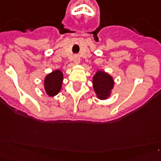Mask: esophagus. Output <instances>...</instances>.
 <instances>
[{"label": "esophagus", "mask_w": 161, "mask_h": 161, "mask_svg": "<svg viewBox=\"0 0 161 161\" xmlns=\"http://www.w3.org/2000/svg\"><path fill=\"white\" fill-rule=\"evenodd\" d=\"M73 62L75 64H79L80 62V58L79 56H74V58H73Z\"/></svg>", "instance_id": "obj_1"}]
</instances>
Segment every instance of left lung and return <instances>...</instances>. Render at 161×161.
Masks as SVG:
<instances>
[{
	"mask_svg": "<svg viewBox=\"0 0 161 161\" xmlns=\"http://www.w3.org/2000/svg\"><path fill=\"white\" fill-rule=\"evenodd\" d=\"M114 86L113 77L103 71H97L93 77V88L99 99H106L110 97Z\"/></svg>",
	"mask_w": 161,
	"mask_h": 161,
	"instance_id": "1",
	"label": "left lung"
}]
</instances>
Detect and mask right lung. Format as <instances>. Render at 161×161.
Masks as SVG:
<instances>
[{"label":"right lung","mask_w":161,"mask_h":161,"mask_svg":"<svg viewBox=\"0 0 161 161\" xmlns=\"http://www.w3.org/2000/svg\"><path fill=\"white\" fill-rule=\"evenodd\" d=\"M62 83L63 73L60 70H55L44 79V89L49 97H54L61 90Z\"/></svg>","instance_id":"1"}]
</instances>
